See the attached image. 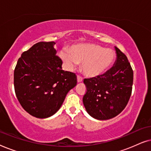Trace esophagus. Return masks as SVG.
<instances>
[{
	"label": "esophagus",
	"mask_w": 151,
	"mask_h": 151,
	"mask_svg": "<svg viewBox=\"0 0 151 151\" xmlns=\"http://www.w3.org/2000/svg\"><path fill=\"white\" fill-rule=\"evenodd\" d=\"M77 80H78V83H79V82H82V81H83V79H82V77H80V76H77Z\"/></svg>",
	"instance_id": "esophagus-1"
}]
</instances>
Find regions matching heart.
<instances>
[{"label":"heart","instance_id":"b5f03b06","mask_svg":"<svg viewBox=\"0 0 151 151\" xmlns=\"http://www.w3.org/2000/svg\"><path fill=\"white\" fill-rule=\"evenodd\" d=\"M59 55L69 70L73 69L78 63H82V71L88 77L102 75L111 67L115 58L112 49L96 44L74 45L69 52L60 51Z\"/></svg>","mask_w":151,"mask_h":151}]
</instances>
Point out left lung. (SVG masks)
Returning a JSON list of instances; mask_svg holds the SVG:
<instances>
[{"label":"left lung","instance_id":"left-lung-1","mask_svg":"<svg viewBox=\"0 0 151 151\" xmlns=\"http://www.w3.org/2000/svg\"><path fill=\"white\" fill-rule=\"evenodd\" d=\"M116 60L113 67L102 75L84 80L86 93L84 106L89 115L106 120L119 114L131 95L133 72L127 57L115 47Z\"/></svg>","mask_w":151,"mask_h":151}]
</instances>
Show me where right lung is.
<instances>
[{"label": "right lung", "mask_w": 151, "mask_h": 151, "mask_svg": "<svg viewBox=\"0 0 151 151\" xmlns=\"http://www.w3.org/2000/svg\"><path fill=\"white\" fill-rule=\"evenodd\" d=\"M55 42H40L22 53L14 70V88L24 110L47 118L60 108L68 92L77 84L75 73L63 70Z\"/></svg>", "instance_id": "1"}]
</instances>
